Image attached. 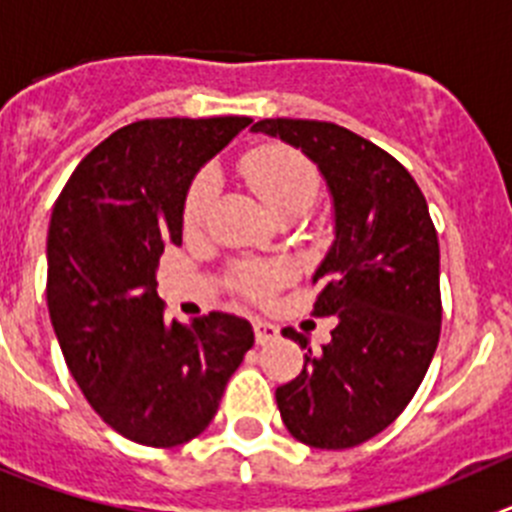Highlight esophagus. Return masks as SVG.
<instances>
[{
	"label": "esophagus",
	"mask_w": 512,
	"mask_h": 512,
	"mask_svg": "<svg viewBox=\"0 0 512 512\" xmlns=\"http://www.w3.org/2000/svg\"><path fill=\"white\" fill-rule=\"evenodd\" d=\"M252 329H255V339L257 344H270L278 339L280 329L275 324H270V321H262V319H255L252 321Z\"/></svg>",
	"instance_id": "1"
}]
</instances>
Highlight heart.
I'll return each mask as SVG.
<instances>
[{
    "label": "heart",
    "mask_w": 512,
    "mask_h": 512,
    "mask_svg": "<svg viewBox=\"0 0 512 512\" xmlns=\"http://www.w3.org/2000/svg\"><path fill=\"white\" fill-rule=\"evenodd\" d=\"M239 173L273 214L283 209L306 211L319 196V173L306 155L290 147H255L239 160ZM211 199H214V178L211 173H201L191 183L183 201V227L191 232L204 227ZM285 278H288V267L275 262H242L232 270V285L252 301H267L275 288L285 283Z\"/></svg>",
    "instance_id": "1"
}]
</instances>
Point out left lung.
Segmentation results:
<instances>
[{
  "instance_id": "left-lung-1",
  "label": "left lung",
  "mask_w": 512,
  "mask_h": 512,
  "mask_svg": "<svg viewBox=\"0 0 512 512\" xmlns=\"http://www.w3.org/2000/svg\"><path fill=\"white\" fill-rule=\"evenodd\" d=\"M319 165L334 199V245L313 275V316L331 342L283 329L306 349L296 380L275 390L285 428L316 449H349L390 426L426 377L441 334L439 237L413 176L375 142L316 119H260Z\"/></svg>"
}]
</instances>
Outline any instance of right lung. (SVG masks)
<instances>
[{"mask_svg":"<svg viewBox=\"0 0 512 512\" xmlns=\"http://www.w3.org/2000/svg\"><path fill=\"white\" fill-rule=\"evenodd\" d=\"M250 122L127 124L76 165L53 206L45 293L55 336L91 408L137 444L199 436L255 344L250 321L232 313L165 321L155 280L165 247L181 245L196 170Z\"/></svg>","mask_w":512,"mask_h":512,"instance_id":"1","label":"right lung"}]
</instances>
